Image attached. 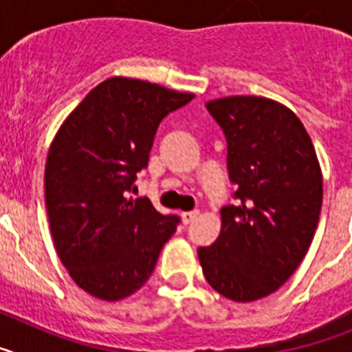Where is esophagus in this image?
Segmentation results:
<instances>
[{"label":"esophagus","instance_id":"esophagus-1","mask_svg":"<svg viewBox=\"0 0 352 352\" xmlns=\"http://www.w3.org/2000/svg\"><path fill=\"white\" fill-rule=\"evenodd\" d=\"M197 217H199V211H183V213H182V220H183V223H185V226H188V223L194 222Z\"/></svg>","mask_w":352,"mask_h":352}]
</instances>
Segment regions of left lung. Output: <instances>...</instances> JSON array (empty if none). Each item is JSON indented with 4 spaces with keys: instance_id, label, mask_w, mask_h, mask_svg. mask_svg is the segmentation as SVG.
<instances>
[{
    "instance_id": "1",
    "label": "left lung",
    "mask_w": 352,
    "mask_h": 352,
    "mask_svg": "<svg viewBox=\"0 0 352 352\" xmlns=\"http://www.w3.org/2000/svg\"><path fill=\"white\" fill-rule=\"evenodd\" d=\"M206 109L227 141L234 204L220 210L214 243L197 250L208 284L256 301L296 272L316 234L322 174L312 139L291 109L264 96H226Z\"/></svg>"
}]
</instances>
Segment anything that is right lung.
Instances as JSON below:
<instances>
[{
  "label": "right lung",
  "instance_id": "add662e5",
  "mask_svg": "<svg viewBox=\"0 0 352 352\" xmlns=\"http://www.w3.org/2000/svg\"><path fill=\"white\" fill-rule=\"evenodd\" d=\"M194 98L111 77L86 95L52 141L45 206L58 256L80 289L118 301L141 289L179 223L149 199H129L160 121Z\"/></svg>",
  "mask_w": 352,
  "mask_h": 352
}]
</instances>
